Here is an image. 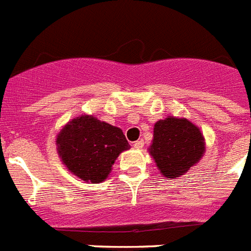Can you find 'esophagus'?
<instances>
[{
  "label": "esophagus",
  "mask_w": 251,
  "mask_h": 251,
  "mask_svg": "<svg viewBox=\"0 0 251 251\" xmlns=\"http://www.w3.org/2000/svg\"><path fill=\"white\" fill-rule=\"evenodd\" d=\"M143 147H144V142L142 139L136 140L135 143H134V148H135V150H142Z\"/></svg>",
  "instance_id": "esophagus-1"
}]
</instances>
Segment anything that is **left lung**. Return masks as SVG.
<instances>
[{"label": "left lung", "instance_id": "1", "mask_svg": "<svg viewBox=\"0 0 251 251\" xmlns=\"http://www.w3.org/2000/svg\"><path fill=\"white\" fill-rule=\"evenodd\" d=\"M206 151L205 136L188 119L168 116L153 126V139L148 152L161 175L178 179L199 164Z\"/></svg>", "mask_w": 251, "mask_h": 251}]
</instances>
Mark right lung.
<instances>
[{"instance_id":"add662e5","label":"right lung","mask_w":251,"mask_h":251,"mask_svg":"<svg viewBox=\"0 0 251 251\" xmlns=\"http://www.w3.org/2000/svg\"><path fill=\"white\" fill-rule=\"evenodd\" d=\"M55 142L67 170L87 183L105 180L116 158L130 148L120 127L94 115H79L67 122Z\"/></svg>"}]
</instances>
